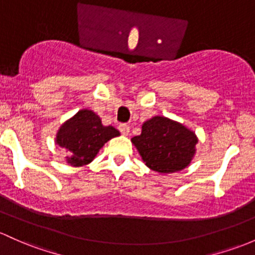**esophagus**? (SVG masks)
<instances>
[{
	"label": "esophagus",
	"mask_w": 255,
	"mask_h": 255,
	"mask_svg": "<svg viewBox=\"0 0 255 255\" xmlns=\"http://www.w3.org/2000/svg\"><path fill=\"white\" fill-rule=\"evenodd\" d=\"M119 130H120V132L123 133V135L128 136V132H130V127H128V125H127V124H120L119 125Z\"/></svg>",
	"instance_id": "1"
}]
</instances>
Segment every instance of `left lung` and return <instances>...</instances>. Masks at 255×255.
<instances>
[{"label": "left lung", "mask_w": 255, "mask_h": 255, "mask_svg": "<svg viewBox=\"0 0 255 255\" xmlns=\"http://www.w3.org/2000/svg\"><path fill=\"white\" fill-rule=\"evenodd\" d=\"M146 165L169 174L185 169L198 142L193 131L165 117H154L142 125L141 135L131 138Z\"/></svg>", "instance_id": "left-lung-1"}]
</instances>
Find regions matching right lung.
<instances>
[{"label":"right lung","instance_id":"1","mask_svg":"<svg viewBox=\"0 0 255 255\" xmlns=\"http://www.w3.org/2000/svg\"><path fill=\"white\" fill-rule=\"evenodd\" d=\"M119 135L112 125L103 127L101 118L94 112L83 109L62 125L56 142L69 153L68 164L83 166L94 160L107 141Z\"/></svg>","mask_w":255,"mask_h":255}]
</instances>
